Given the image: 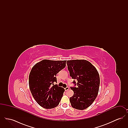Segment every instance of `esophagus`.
Wrapping results in <instances>:
<instances>
[{"label": "esophagus", "instance_id": "34e87169", "mask_svg": "<svg viewBox=\"0 0 128 128\" xmlns=\"http://www.w3.org/2000/svg\"><path fill=\"white\" fill-rule=\"evenodd\" d=\"M69 90V87H67L65 88V91H67V90Z\"/></svg>", "mask_w": 128, "mask_h": 128}]
</instances>
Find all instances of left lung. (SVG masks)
<instances>
[{
	"label": "left lung",
	"instance_id": "1",
	"mask_svg": "<svg viewBox=\"0 0 128 128\" xmlns=\"http://www.w3.org/2000/svg\"><path fill=\"white\" fill-rule=\"evenodd\" d=\"M68 68L72 78L77 80V87H70L74 94L70 98L71 106L76 110H84L90 106L98 96L100 77L96 68L85 60H68Z\"/></svg>",
	"mask_w": 128,
	"mask_h": 128
}]
</instances>
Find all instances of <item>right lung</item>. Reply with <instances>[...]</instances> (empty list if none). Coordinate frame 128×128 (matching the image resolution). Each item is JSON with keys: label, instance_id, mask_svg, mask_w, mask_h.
Masks as SVG:
<instances>
[{"label": "right lung", "instance_id": "add662e5", "mask_svg": "<svg viewBox=\"0 0 128 128\" xmlns=\"http://www.w3.org/2000/svg\"><path fill=\"white\" fill-rule=\"evenodd\" d=\"M66 60H44L32 68L29 76V84L32 94L40 106L46 109L57 106L65 89L57 84L56 75L66 67Z\"/></svg>", "mask_w": 128, "mask_h": 128}]
</instances>
